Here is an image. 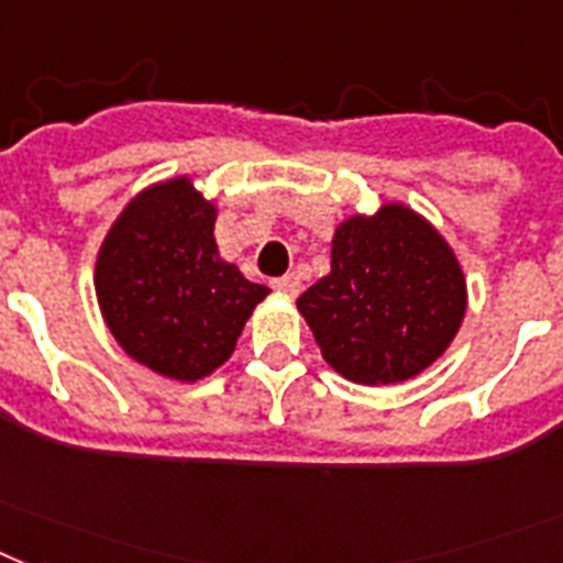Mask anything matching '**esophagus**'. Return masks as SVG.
<instances>
[{"label": "esophagus", "instance_id": "obj_1", "mask_svg": "<svg viewBox=\"0 0 563 563\" xmlns=\"http://www.w3.org/2000/svg\"><path fill=\"white\" fill-rule=\"evenodd\" d=\"M272 286L277 291H283V295H289V297H295L297 291H300V280H297V274H286V277H277Z\"/></svg>", "mask_w": 563, "mask_h": 563}]
</instances>
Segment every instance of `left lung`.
Here are the masks:
<instances>
[{
    "instance_id": "left-lung-1",
    "label": "left lung",
    "mask_w": 563,
    "mask_h": 563,
    "mask_svg": "<svg viewBox=\"0 0 563 563\" xmlns=\"http://www.w3.org/2000/svg\"><path fill=\"white\" fill-rule=\"evenodd\" d=\"M332 369L354 384H398L438 361L461 329L466 283L438 231L404 206L352 217L332 272L297 297Z\"/></svg>"
}]
</instances>
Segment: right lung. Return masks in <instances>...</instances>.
<instances>
[{"mask_svg": "<svg viewBox=\"0 0 563 563\" xmlns=\"http://www.w3.org/2000/svg\"><path fill=\"white\" fill-rule=\"evenodd\" d=\"M268 295L217 254L214 206L188 179L129 202L97 257V300L120 346L174 380H200L234 352Z\"/></svg>", "mask_w": 563, "mask_h": 563, "instance_id": "1", "label": "right lung"}]
</instances>
